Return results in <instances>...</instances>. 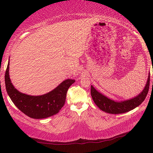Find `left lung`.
Instances as JSON below:
<instances>
[{
	"instance_id": "8db88e82",
	"label": "left lung",
	"mask_w": 153,
	"mask_h": 153,
	"mask_svg": "<svg viewBox=\"0 0 153 153\" xmlns=\"http://www.w3.org/2000/svg\"><path fill=\"white\" fill-rule=\"evenodd\" d=\"M149 86L150 73L144 90H142L140 94L131 99L123 100L121 102H116L98 92L92 86H91V96L97 107L105 112L111 114L124 113L135 108L144 101L149 92Z\"/></svg>"
}]
</instances>
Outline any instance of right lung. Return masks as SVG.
<instances>
[{"label": "right lung", "mask_w": 153, "mask_h": 153, "mask_svg": "<svg viewBox=\"0 0 153 153\" xmlns=\"http://www.w3.org/2000/svg\"><path fill=\"white\" fill-rule=\"evenodd\" d=\"M9 61L4 76L5 86L12 102L28 117L33 119H44L58 113L65 102L67 92L75 82L67 79L47 94L41 96H30L18 91L12 84L9 77Z\"/></svg>", "instance_id": "add662e5"}]
</instances>
